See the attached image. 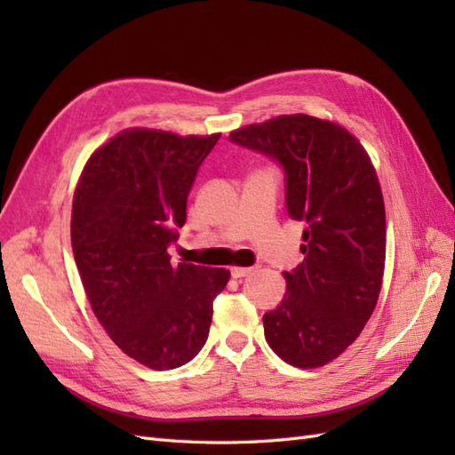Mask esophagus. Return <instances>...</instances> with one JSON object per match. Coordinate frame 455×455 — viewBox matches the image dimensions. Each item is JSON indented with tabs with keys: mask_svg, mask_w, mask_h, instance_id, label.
Masks as SVG:
<instances>
[{
	"mask_svg": "<svg viewBox=\"0 0 455 455\" xmlns=\"http://www.w3.org/2000/svg\"><path fill=\"white\" fill-rule=\"evenodd\" d=\"M254 271V267H239V266H233L231 267V275L235 279H241V277H246V275H251Z\"/></svg>",
	"mask_w": 455,
	"mask_h": 455,
	"instance_id": "1",
	"label": "esophagus"
}]
</instances>
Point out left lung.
I'll use <instances>...</instances> for the list:
<instances>
[{
    "label": "left lung",
    "mask_w": 455,
    "mask_h": 455,
    "mask_svg": "<svg viewBox=\"0 0 455 455\" xmlns=\"http://www.w3.org/2000/svg\"><path fill=\"white\" fill-rule=\"evenodd\" d=\"M277 159L288 214L306 220V254L284 271L281 306L264 315L277 356L321 368L359 338L378 304L385 269V204L370 156L346 127L306 114L277 116L229 132Z\"/></svg>",
    "instance_id": "8db88e82"
}]
</instances>
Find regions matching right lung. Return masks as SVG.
Here are the masks:
<instances>
[{
  "mask_svg": "<svg viewBox=\"0 0 455 455\" xmlns=\"http://www.w3.org/2000/svg\"><path fill=\"white\" fill-rule=\"evenodd\" d=\"M220 139L132 127L92 151L72 203V249L96 319L151 370L189 363L209 338L229 269L172 264L203 159Z\"/></svg>",
  "mask_w": 455,
  "mask_h": 455,
  "instance_id": "add662e5",
  "label": "right lung"
}]
</instances>
